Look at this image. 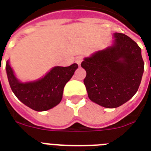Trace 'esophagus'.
Segmentation results:
<instances>
[{"label":"esophagus","mask_w":151,"mask_h":151,"mask_svg":"<svg viewBox=\"0 0 151 151\" xmlns=\"http://www.w3.org/2000/svg\"><path fill=\"white\" fill-rule=\"evenodd\" d=\"M83 60V57L81 56V55H79V56H78L77 58H76V63L78 64V65H80L81 63L82 62Z\"/></svg>","instance_id":"obj_1"}]
</instances>
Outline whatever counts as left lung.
<instances>
[{"mask_svg": "<svg viewBox=\"0 0 151 151\" xmlns=\"http://www.w3.org/2000/svg\"><path fill=\"white\" fill-rule=\"evenodd\" d=\"M112 47L85 58L81 66L88 96L106 108L118 107L136 94L144 70L141 48L124 34L116 33Z\"/></svg>", "mask_w": 151, "mask_h": 151, "instance_id": "8db88e82", "label": "left lung"}]
</instances>
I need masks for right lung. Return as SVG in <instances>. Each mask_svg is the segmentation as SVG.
<instances>
[{
    "label": "right lung",
    "instance_id": "right-lung-1",
    "mask_svg": "<svg viewBox=\"0 0 151 151\" xmlns=\"http://www.w3.org/2000/svg\"><path fill=\"white\" fill-rule=\"evenodd\" d=\"M78 67L77 63L69 66H55L43 78L25 84L16 79L8 62L6 63V72L10 87L15 96L33 110L45 111L60 103L64 86Z\"/></svg>",
    "mask_w": 151,
    "mask_h": 151
}]
</instances>
